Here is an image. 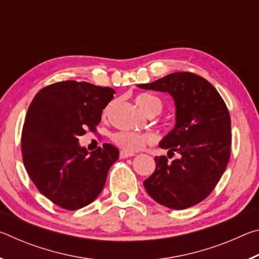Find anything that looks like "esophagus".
I'll use <instances>...</instances> for the list:
<instances>
[{"instance_id":"1","label":"esophagus","mask_w":259,"mask_h":259,"mask_svg":"<svg viewBox=\"0 0 259 259\" xmlns=\"http://www.w3.org/2000/svg\"><path fill=\"white\" fill-rule=\"evenodd\" d=\"M130 156H135V153H130V152H126V151H121L120 152L121 159H125V157H130Z\"/></svg>"}]
</instances>
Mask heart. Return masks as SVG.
Listing matches in <instances>:
<instances>
[{"instance_id":"obj_1","label":"heart","mask_w":259,"mask_h":259,"mask_svg":"<svg viewBox=\"0 0 259 259\" xmlns=\"http://www.w3.org/2000/svg\"><path fill=\"white\" fill-rule=\"evenodd\" d=\"M136 104L140 111L146 115H157L162 111V102L160 98L151 94H140L136 97ZM113 142L124 151L136 152L142 150L147 144L152 143V136L147 134L135 133V131H119L112 136Z\"/></svg>"}]
</instances>
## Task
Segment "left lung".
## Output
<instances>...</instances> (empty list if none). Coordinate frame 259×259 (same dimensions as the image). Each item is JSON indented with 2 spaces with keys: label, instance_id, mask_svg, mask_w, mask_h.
Here are the masks:
<instances>
[{
  "label": "left lung",
  "instance_id": "obj_1",
  "mask_svg": "<svg viewBox=\"0 0 259 259\" xmlns=\"http://www.w3.org/2000/svg\"><path fill=\"white\" fill-rule=\"evenodd\" d=\"M138 88L168 93L176 106L175 128L159 146L178 157L171 162L154 157L155 171L144 181L146 192L170 209L198 204L212 192L230 160L231 117L224 100L211 83L190 72L171 73Z\"/></svg>",
  "mask_w": 259,
  "mask_h": 259
}]
</instances>
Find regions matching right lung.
Instances as JSON below:
<instances>
[{"label":"right lung","instance_id":"1","mask_svg":"<svg viewBox=\"0 0 259 259\" xmlns=\"http://www.w3.org/2000/svg\"><path fill=\"white\" fill-rule=\"evenodd\" d=\"M115 91L88 82L63 81L43 88L30 103L21 153L30 179L43 195L66 210L97 199L119 150L104 144L88 152L78 137L95 131Z\"/></svg>","mask_w":259,"mask_h":259}]
</instances>
